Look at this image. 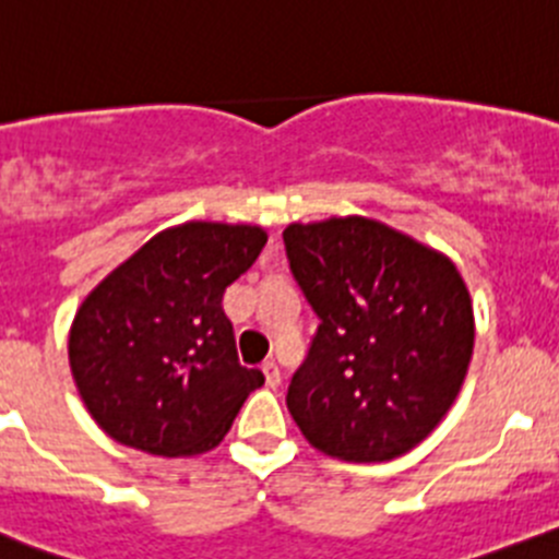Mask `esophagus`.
I'll list each match as a JSON object with an SVG mask.
<instances>
[{
	"label": "esophagus",
	"instance_id": "esophagus-1",
	"mask_svg": "<svg viewBox=\"0 0 559 559\" xmlns=\"http://www.w3.org/2000/svg\"><path fill=\"white\" fill-rule=\"evenodd\" d=\"M263 376H265V384L271 386V390H274V386H280V381H283V376H280V368H276V362H263Z\"/></svg>",
	"mask_w": 559,
	"mask_h": 559
}]
</instances>
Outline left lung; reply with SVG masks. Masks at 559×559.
<instances>
[{
	"label": "left lung",
	"mask_w": 559,
	"mask_h": 559,
	"mask_svg": "<svg viewBox=\"0 0 559 559\" xmlns=\"http://www.w3.org/2000/svg\"><path fill=\"white\" fill-rule=\"evenodd\" d=\"M301 294L321 318L288 386V412L332 459L379 464L417 448L459 397L475 345L453 260L368 219L285 227Z\"/></svg>",
	"instance_id": "left-lung-1"
}]
</instances>
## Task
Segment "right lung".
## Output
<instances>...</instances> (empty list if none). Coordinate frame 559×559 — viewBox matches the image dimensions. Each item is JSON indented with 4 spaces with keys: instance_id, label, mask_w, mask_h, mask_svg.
<instances>
[{
    "instance_id": "obj_1",
    "label": "right lung",
    "mask_w": 559,
    "mask_h": 559,
    "mask_svg": "<svg viewBox=\"0 0 559 559\" xmlns=\"http://www.w3.org/2000/svg\"><path fill=\"white\" fill-rule=\"evenodd\" d=\"M265 241L258 225L183 222L90 290L73 316L68 359L84 406L115 442L178 459L225 439L265 379L238 362L222 296Z\"/></svg>"
}]
</instances>
